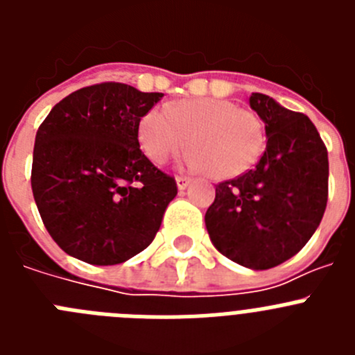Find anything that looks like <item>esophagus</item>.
<instances>
[{
    "label": "esophagus",
    "mask_w": 355,
    "mask_h": 355,
    "mask_svg": "<svg viewBox=\"0 0 355 355\" xmlns=\"http://www.w3.org/2000/svg\"><path fill=\"white\" fill-rule=\"evenodd\" d=\"M175 183H178V188H180V190H187L188 184L192 183V180H190V178H184V175H178V178H175Z\"/></svg>",
    "instance_id": "34e87169"
}]
</instances>
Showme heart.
Masks as SVG:
<instances>
[{
  "label": "heart",
  "instance_id": "obj_1",
  "mask_svg": "<svg viewBox=\"0 0 355 355\" xmlns=\"http://www.w3.org/2000/svg\"><path fill=\"white\" fill-rule=\"evenodd\" d=\"M188 140L193 149L188 165L193 171L231 180L258 163L266 147V131L258 114L213 97L153 108L140 119V147L156 165L184 153Z\"/></svg>",
  "mask_w": 355,
  "mask_h": 355
}]
</instances>
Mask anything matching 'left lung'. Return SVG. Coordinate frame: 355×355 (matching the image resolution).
Instances as JSON below:
<instances>
[{"label": "left lung", "instance_id": "1", "mask_svg": "<svg viewBox=\"0 0 355 355\" xmlns=\"http://www.w3.org/2000/svg\"><path fill=\"white\" fill-rule=\"evenodd\" d=\"M249 105L265 122L266 149L256 168L216 184L205 220L218 252L266 270L299 252L322 222L329 159L309 117L265 94Z\"/></svg>", "mask_w": 355, "mask_h": 355}]
</instances>
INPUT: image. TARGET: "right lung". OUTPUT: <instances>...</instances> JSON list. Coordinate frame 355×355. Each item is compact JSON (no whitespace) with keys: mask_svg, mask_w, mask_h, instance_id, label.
<instances>
[{"mask_svg":"<svg viewBox=\"0 0 355 355\" xmlns=\"http://www.w3.org/2000/svg\"><path fill=\"white\" fill-rule=\"evenodd\" d=\"M162 97L124 83L92 85L64 97L40 124L33 199L72 258L117 265L155 240L178 187L140 150L139 122Z\"/></svg>","mask_w":355,"mask_h":355,"instance_id":"add662e5","label":"right lung"}]
</instances>
